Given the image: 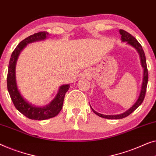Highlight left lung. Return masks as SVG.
I'll return each mask as SVG.
<instances>
[{
  "label": "left lung",
  "mask_w": 156,
  "mask_h": 156,
  "mask_svg": "<svg viewBox=\"0 0 156 156\" xmlns=\"http://www.w3.org/2000/svg\"><path fill=\"white\" fill-rule=\"evenodd\" d=\"M119 34L121 35V40L122 42H126L127 44L129 45L133 48L136 49L137 53H139V55L140 57V61H141V65L142 67L144 69V74H143V81H142V84H141V91H140L139 96L138 97V99H137L136 102L134 105H133L132 107H131L129 109H128L127 111L122 114L119 115H103L101 114L99 112H97L96 110H94L93 108H91V106L90 105L91 110H93V112L95 114H96L97 115L103 117V118L105 119H122L124 117H127L129 115H130L132 112L134 111L141 104L142 102H143L144 97H145L146 95V87H147V83H148V69H147V65H146V56L145 53H144V51L142 48V46L141 44H139L138 41H137L135 38L129 34L127 31L125 30H122V29H119Z\"/></svg>",
  "instance_id": "left-lung-1"
}]
</instances>
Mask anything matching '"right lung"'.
<instances>
[{"mask_svg":"<svg viewBox=\"0 0 156 156\" xmlns=\"http://www.w3.org/2000/svg\"><path fill=\"white\" fill-rule=\"evenodd\" d=\"M48 36V33L43 31L34 34L22 41L12 52L8 65L7 85L13 104L18 111L24 116L36 120H44L57 115L62 108L65 94L70 87V84L60 86L55 98L48 105L44 106H37L29 103L22 96L18 89L16 81V64L20 53L28 44L44 41L47 39Z\"/></svg>","mask_w":156,"mask_h":156,"instance_id":"obj_1","label":"right lung"}]
</instances>
